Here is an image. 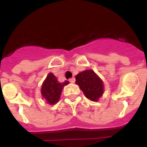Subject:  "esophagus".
<instances>
[{
    "label": "esophagus",
    "mask_w": 147,
    "mask_h": 147,
    "mask_svg": "<svg viewBox=\"0 0 147 147\" xmlns=\"http://www.w3.org/2000/svg\"><path fill=\"white\" fill-rule=\"evenodd\" d=\"M75 81H76L75 78H71V79H69V82H70V83H75Z\"/></svg>",
    "instance_id": "1"
}]
</instances>
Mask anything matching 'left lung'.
Segmentation results:
<instances>
[{"label":"left lung","instance_id":"1","mask_svg":"<svg viewBox=\"0 0 147 147\" xmlns=\"http://www.w3.org/2000/svg\"><path fill=\"white\" fill-rule=\"evenodd\" d=\"M76 83L90 101L97 102L103 94V82L93 70L89 69L80 72L76 76Z\"/></svg>","mask_w":147,"mask_h":147}]
</instances>
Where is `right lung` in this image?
Returning a JSON list of instances; mask_svg holds the SVG:
<instances>
[{
  "mask_svg": "<svg viewBox=\"0 0 147 147\" xmlns=\"http://www.w3.org/2000/svg\"><path fill=\"white\" fill-rule=\"evenodd\" d=\"M69 83L68 81L65 80L61 83L57 80V78L53 73L48 74L46 79L43 82L42 86V95L46 100L48 104L54 105L59 102L61 94L64 86Z\"/></svg>",
  "mask_w": 147,
  "mask_h": 147,
  "instance_id": "1",
  "label": "right lung"
}]
</instances>
